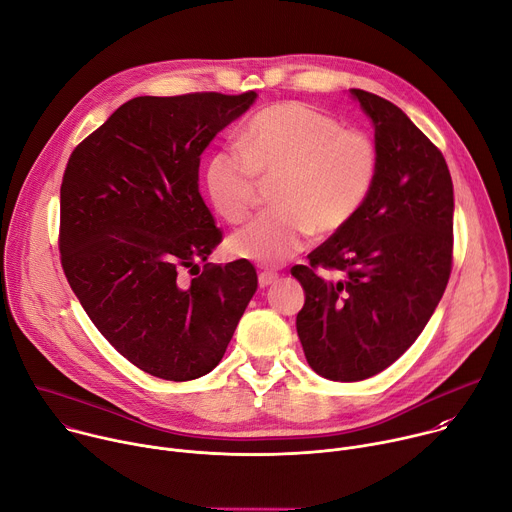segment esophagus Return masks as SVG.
I'll return each instance as SVG.
<instances>
[{
	"mask_svg": "<svg viewBox=\"0 0 512 512\" xmlns=\"http://www.w3.org/2000/svg\"><path fill=\"white\" fill-rule=\"evenodd\" d=\"M277 277H279V275L273 273V271H261V273H259V285H261V287H267V285L275 283Z\"/></svg>",
	"mask_w": 512,
	"mask_h": 512,
	"instance_id": "1",
	"label": "esophagus"
}]
</instances>
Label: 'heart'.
<instances>
[{"label": "heart", "mask_w": 512, "mask_h": 512, "mask_svg": "<svg viewBox=\"0 0 512 512\" xmlns=\"http://www.w3.org/2000/svg\"><path fill=\"white\" fill-rule=\"evenodd\" d=\"M379 172L375 141L300 101L257 111L239 145H223L206 162L208 196L229 223L257 202L261 180L277 178L273 204L229 241L235 257L281 265L306 249L314 233L332 235L354 221Z\"/></svg>", "instance_id": "obj_1"}]
</instances>
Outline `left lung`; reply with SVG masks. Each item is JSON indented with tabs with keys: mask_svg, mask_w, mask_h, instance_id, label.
Segmentation results:
<instances>
[{
	"mask_svg": "<svg viewBox=\"0 0 512 512\" xmlns=\"http://www.w3.org/2000/svg\"><path fill=\"white\" fill-rule=\"evenodd\" d=\"M375 125L379 172L354 221L291 267L310 367L330 381L375 377L417 340L440 304L454 249V186L442 152L391 101L350 89ZM338 268L342 282L315 269Z\"/></svg>",
	"mask_w": 512,
	"mask_h": 512,
	"instance_id": "1",
	"label": "left lung"
}]
</instances>
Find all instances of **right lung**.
<instances>
[{"label": "right lung", "instance_id": "obj_1", "mask_svg": "<svg viewBox=\"0 0 512 512\" xmlns=\"http://www.w3.org/2000/svg\"><path fill=\"white\" fill-rule=\"evenodd\" d=\"M257 99L188 93L123 103L70 154L60 186L64 275L137 369L192 381L221 362L257 291L247 259L208 263L223 233L198 192L200 154ZM202 274L188 282L183 273Z\"/></svg>", "mask_w": 512, "mask_h": 512}]
</instances>
